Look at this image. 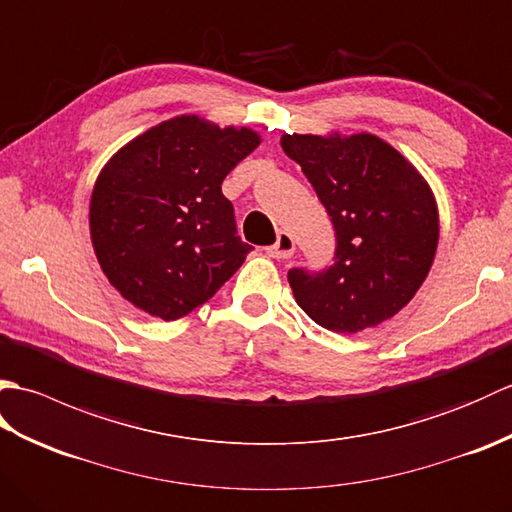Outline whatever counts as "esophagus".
I'll return each mask as SVG.
<instances>
[{"label":"esophagus","mask_w":512,"mask_h":512,"mask_svg":"<svg viewBox=\"0 0 512 512\" xmlns=\"http://www.w3.org/2000/svg\"><path fill=\"white\" fill-rule=\"evenodd\" d=\"M266 253L275 259H286L295 253V239H292V235L288 233H279L277 242L273 246H268Z\"/></svg>","instance_id":"obj_1"}]
</instances>
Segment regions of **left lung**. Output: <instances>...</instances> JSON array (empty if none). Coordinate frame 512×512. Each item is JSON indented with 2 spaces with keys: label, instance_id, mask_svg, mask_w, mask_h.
<instances>
[{
  "label": "left lung",
  "instance_id": "1",
  "mask_svg": "<svg viewBox=\"0 0 512 512\" xmlns=\"http://www.w3.org/2000/svg\"><path fill=\"white\" fill-rule=\"evenodd\" d=\"M328 211L332 266H295L288 281L299 308L321 328L354 334L394 317L416 295L438 248L429 184L372 134L281 138Z\"/></svg>",
  "mask_w": 512,
  "mask_h": 512
}]
</instances>
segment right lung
<instances>
[{"mask_svg": "<svg viewBox=\"0 0 512 512\" xmlns=\"http://www.w3.org/2000/svg\"><path fill=\"white\" fill-rule=\"evenodd\" d=\"M259 145L253 129L178 116L107 162L90 233L103 273L136 308L176 321L209 301L253 250L222 182Z\"/></svg>", "mask_w": 512, "mask_h": 512, "instance_id": "add662e5", "label": "right lung"}]
</instances>
